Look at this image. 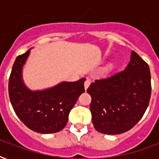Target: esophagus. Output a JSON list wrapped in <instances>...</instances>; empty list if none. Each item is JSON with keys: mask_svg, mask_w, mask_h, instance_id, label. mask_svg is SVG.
Returning <instances> with one entry per match:
<instances>
[{"mask_svg": "<svg viewBox=\"0 0 159 159\" xmlns=\"http://www.w3.org/2000/svg\"><path fill=\"white\" fill-rule=\"evenodd\" d=\"M90 84H91V80L89 79V78H87L86 79V81H85L84 82V87H85V89L87 90L88 87H89Z\"/></svg>", "mask_w": 159, "mask_h": 159, "instance_id": "1", "label": "esophagus"}]
</instances>
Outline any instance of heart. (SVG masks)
Segmentation results:
<instances>
[{
	"label": "heart",
	"mask_w": 159,
	"mask_h": 159,
	"mask_svg": "<svg viewBox=\"0 0 159 159\" xmlns=\"http://www.w3.org/2000/svg\"><path fill=\"white\" fill-rule=\"evenodd\" d=\"M111 67H112V66H110V67H109V68H111Z\"/></svg>",
	"instance_id": "heart-1"
}]
</instances>
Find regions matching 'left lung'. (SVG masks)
Instances as JSON below:
<instances>
[{
    "instance_id": "8db88e82",
    "label": "left lung",
    "mask_w": 159,
    "mask_h": 159,
    "mask_svg": "<svg viewBox=\"0 0 159 159\" xmlns=\"http://www.w3.org/2000/svg\"><path fill=\"white\" fill-rule=\"evenodd\" d=\"M151 89L148 63L132 51L130 62L124 71L96 80L87 88L95 129L106 134L129 130L145 113Z\"/></svg>"
}]
</instances>
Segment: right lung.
Listing matches in <instances>:
<instances>
[{
	"label": "right lung",
	"instance_id": "obj_1",
	"mask_svg": "<svg viewBox=\"0 0 159 159\" xmlns=\"http://www.w3.org/2000/svg\"><path fill=\"white\" fill-rule=\"evenodd\" d=\"M30 50L19 55L9 78V97L16 116L29 129L41 134L56 133L64 128L70 111L85 92V78L61 82L44 91L32 92L23 83L21 71Z\"/></svg>",
	"mask_w": 159,
	"mask_h": 159
}]
</instances>
